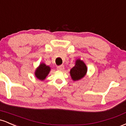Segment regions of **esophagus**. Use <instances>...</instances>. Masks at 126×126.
Here are the masks:
<instances>
[{
    "mask_svg": "<svg viewBox=\"0 0 126 126\" xmlns=\"http://www.w3.org/2000/svg\"><path fill=\"white\" fill-rule=\"evenodd\" d=\"M57 70H59V71H63L64 69V66L63 65H61V66H59L57 67Z\"/></svg>",
    "mask_w": 126,
    "mask_h": 126,
    "instance_id": "34e87169",
    "label": "esophagus"
}]
</instances>
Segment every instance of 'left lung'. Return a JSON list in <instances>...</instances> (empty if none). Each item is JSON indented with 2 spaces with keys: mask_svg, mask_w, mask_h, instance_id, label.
Segmentation results:
<instances>
[{
  "mask_svg": "<svg viewBox=\"0 0 126 126\" xmlns=\"http://www.w3.org/2000/svg\"><path fill=\"white\" fill-rule=\"evenodd\" d=\"M88 68L85 63L80 59H78L74 67L70 69V75L73 81H78L85 77Z\"/></svg>",
  "mask_w": 126,
  "mask_h": 126,
  "instance_id": "1",
  "label": "left lung"
}]
</instances>
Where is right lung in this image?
Here are the masks:
<instances>
[{"label": "right lung", "instance_id": "1", "mask_svg": "<svg viewBox=\"0 0 126 126\" xmlns=\"http://www.w3.org/2000/svg\"><path fill=\"white\" fill-rule=\"evenodd\" d=\"M50 70H51V68L50 66H47L44 63H41L35 69L34 75L35 77L39 80H44L48 76Z\"/></svg>", "mask_w": 126, "mask_h": 126}]
</instances>
